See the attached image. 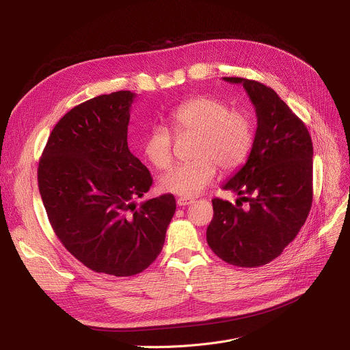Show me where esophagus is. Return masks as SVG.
I'll return each mask as SVG.
<instances>
[{"label": "esophagus", "instance_id": "1", "mask_svg": "<svg viewBox=\"0 0 350 350\" xmlns=\"http://www.w3.org/2000/svg\"><path fill=\"white\" fill-rule=\"evenodd\" d=\"M191 203H193V200H190V198H185V197L177 198V206L178 207H186V206H190Z\"/></svg>", "mask_w": 350, "mask_h": 350}]
</instances>
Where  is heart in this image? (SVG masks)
<instances>
[{
    "instance_id": "obj_1",
    "label": "heart",
    "mask_w": 350,
    "mask_h": 350,
    "mask_svg": "<svg viewBox=\"0 0 350 350\" xmlns=\"http://www.w3.org/2000/svg\"><path fill=\"white\" fill-rule=\"evenodd\" d=\"M176 133L198 136L196 160L177 164L160 178V189L181 197H196L215 178L217 165L232 172L248 159L254 144L251 119L213 96L193 98L170 115ZM142 153L156 169H167L173 161V139L163 126L152 127L143 139Z\"/></svg>"
}]
</instances>
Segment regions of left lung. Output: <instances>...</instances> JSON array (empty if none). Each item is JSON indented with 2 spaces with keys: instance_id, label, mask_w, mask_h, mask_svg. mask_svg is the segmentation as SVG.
I'll use <instances>...</instances> for the list:
<instances>
[{
  "instance_id": "left-lung-1",
  "label": "left lung",
  "mask_w": 350,
  "mask_h": 350,
  "mask_svg": "<svg viewBox=\"0 0 350 350\" xmlns=\"http://www.w3.org/2000/svg\"><path fill=\"white\" fill-rule=\"evenodd\" d=\"M223 79L244 86L255 107L256 131L245 164L223 186L241 197L235 206L213 200L207 243L223 261L255 268L280 256L306 221L314 147L304 122L273 89L244 78Z\"/></svg>"
}]
</instances>
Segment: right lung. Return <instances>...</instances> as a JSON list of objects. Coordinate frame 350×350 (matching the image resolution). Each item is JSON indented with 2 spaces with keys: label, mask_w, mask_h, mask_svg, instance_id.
Wrapping results in <instances>:
<instances>
[{
  "label": "right lung",
  "mask_w": 350,
  "mask_h": 350,
  "mask_svg": "<svg viewBox=\"0 0 350 350\" xmlns=\"http://www.w3.org/2000/svg\"><path fill=\"white\" fill-rule=\"evenodd\" d=\"M135 98L119 90L70 109L38 165L41 198L59 241L89 269L113 277H132L157 258L176 211L173 194L135 203L153 183L127 146Z\"/></svg>",
  "instance_id": "right-lung-1"
}]
</instances>
